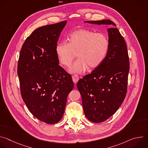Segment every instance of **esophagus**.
<instances>
[{
  "instance_id": "1",
  "label": "esophagus",
  "mask_w": 148,
  "mask_h": 148,
  "mask_svg": "<svg viewBox=\"0 0 148 148\" xmlns=\"http://www.w3.org/2000/svg\"><path fill=\"white\" fill-rule=\"evenodd\" d=\"M72 78H73V81L74 83H77L78 82V81L79 80V77L78 75L74 74L72 76Z\"/></svg>"
}]
</instances>
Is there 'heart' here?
I'll list each match as a JSON object with an SVG mask.
<instances>
[{"label": "heart", "instance_id": "obj_1", "mask_svg": "<svg viewBox=\"0 0 148 148\" xmlns=\"http://www.w3.org/2000/svg\"><path fill=\"white\" fill-rule=\"evenodd\" d=\"M69 43L60 41L57 45L56 51L62 64L70 66L76 57L78 58L70 69L71 73H81L87 67H98L108 53L110 41L108 37L102 33L81 29L71 33Z\"/></svg>", "mask_w": 148, "mask_h": 148}]
</instances>
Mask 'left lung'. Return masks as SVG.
Returning <instances> with one entry per match:
<instances>
[{
    "instance_id": "8db88e82",
    "label": "left lung",
    "mask_w": 148,
    "mask_h": 148,
    "mask_svg": "<svg viewBox=\"0 0 148 148\" xmlns=\"http://www.w3.org/2000/svg\"><path fill=\"white\" fill-rule=\"evenodd\" d=\"M94 25L116 26L111 20L86 21ZM110 46L101 64L81 78L77 87L86 118L99 123L111 117L123 102L127 92L130 60L122 36L114 26L108 29Z\"/></svg>"
}]
</instances>
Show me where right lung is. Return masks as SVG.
Masks as SVG:
<instances>
[{
    "label": "right lung",
    "mask_w": 148,
    "mask_h": 148,
    "mask_svg": "<svg viewBox=\"0 0 148 148\" xmlns=\"http://www.w3.org/2000/svg\"><path fill=\"white\" fill-rule=\"evenodd\" d=\"M67 21L40 27L25 40L17 64L22 99L32 115L49 124L59 122L74 88L71 76L58 66L57 41Z\"/></svg>",
    "instance_id": "1"
}]
</instances>
